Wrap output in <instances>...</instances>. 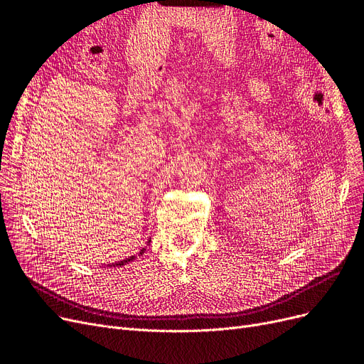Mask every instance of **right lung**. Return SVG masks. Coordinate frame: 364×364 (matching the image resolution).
Instances as JSON below:
<instances>
[{"instance_id": "right-lung-1", "label": "right lung", "mask_w": 364, "mask_h": 364, "mask_svg": "<svg viewBox=\"0 0 364 364\" xmlns=\"http://www.w3.org/2000/svg\"><path fill=\"white\" fill-rule=\"evenodd\" d=\"M150 243V241H149ZM144 250H146V247H142L141 249V252H139V255H142V253H144ZM135 259V257H129V258H126V259H123V261H118V262H115V264H111V266L109 267H121V266H124V264H127V262H130V261H134Z\"/></svg>"}]
</instances>
